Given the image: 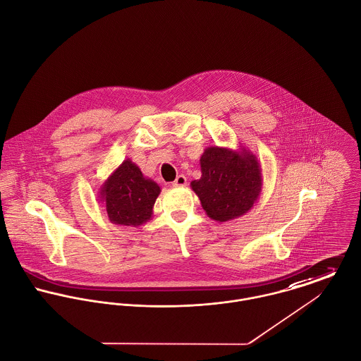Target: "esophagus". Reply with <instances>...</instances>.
Wrapping results in <instances>:
<instances>
[{
	"label": "esophagus",
	"instance_id": "esophagus-1",
	"mask_svg": "<svg viewBox=\"0 0 361 361\" xmlns=\"http://www.w3.org/2000/svg\"><path fill=\"white\" fill-rule=\"evenodd\" d=\"M186 183H188L186 176H185V175H179V176L173 180V183H172V185H173L175 188H179V186H185Z\"/></svg>",
	"mask_w": 361,
	"mask_h": 361
}]
</instances>
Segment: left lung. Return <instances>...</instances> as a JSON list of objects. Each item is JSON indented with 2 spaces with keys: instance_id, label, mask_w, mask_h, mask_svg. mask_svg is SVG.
Masks as SVG:
<instances>
[{
  "instance_id": "8db88e82",
  "label": "left lung",
  "mask_w": 361,
  "mask_h": 361,
  "mask_svg": "<svg viewBox=\"0 0 361 361\" xmlns=\"http://www.w3.org/2000/svg\"><path fill=\"white\" fill-rule=\"evenodd\" d=\"M202 178L190 183L207 215L226 222L245 215L261 195L262 173L249 149L209 146L200 158Z\"/></svg>"
}]
</instances>
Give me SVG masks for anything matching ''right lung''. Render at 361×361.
I'll return each mask as SVG.
<instances>
[{
	"mask_svg": "<svg viewBox=\"0 0 361 361\" xmlns=\"http://www.w3.org/2000/svg\"><path fill=\"white\" fill-rule=\"evenodd\" d=\"M161 192L154 180L146 178L129 158L104 182L99 192L112 224L139 226L153 216V207Z\"/></svg>",
	"mask_w": 361,
	"mask_h": 361,
	"instance_id": "1",
	"label": "right lung"
}]
</instances>
